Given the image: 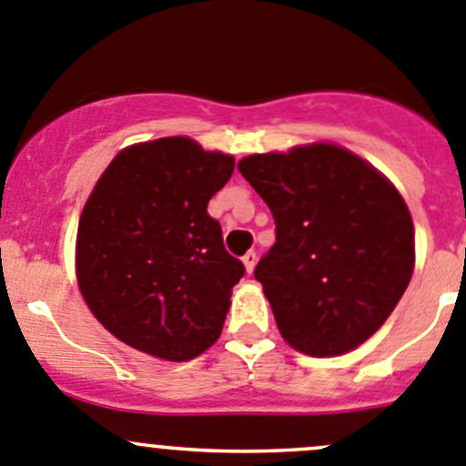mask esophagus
Here are the masks:
<instances>
[{
    "mask_svg": "<svg viewBox=\"0 0 466 466\" xmlns=\"http://www.w3.org/2000/svg\"><path fill=\"white\" fill-rule=\"evenodd\" d=\"M255 264H258V253H255V250H248V253L243 255V267H246L248 273H253Z\"/></svg>",
    "mask_w": 466,
    "mask_h": 466,
    "instance_id": "obj_1",
    "label": "esophagus"
}]
</instances>
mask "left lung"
Listing matches in <instances>:
<instances>
[{"label":"left lung","instance_id":"left-lung-1","mask_svg":"<svg viewBox=\"0 0 466 466\" xmlns=\"http://www.w3.org/2000/svg\"><path fill=\"white\" fill-rule=\"evenodd\" d=\"M238 172L276 220V243L255 278L280 336L310 356L368 340L414 273V223L402 195L370 163L324 142L248 156Z\"/></svg>","mask_w":466,"mask_h":466}]
</instances>
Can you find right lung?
<instances>
[{
  "label": "right lung",
  "mask_w": 466,
  "mask_h": 466,
  "mask_svg": "<svg viewBox=\"0 0 466 466\" xmlns=\"http://www.w3.org/2000/svg\"><path fill=\"white\" fill-rule=\"evenodd\" d=\"M234 158L188 137H160L115 156L77 225V285L121 342L190 360L220 338L241 259L223 246L207 204Z\"/></svg>",
  "instance_id": "add662e5"
}]
</instances>
